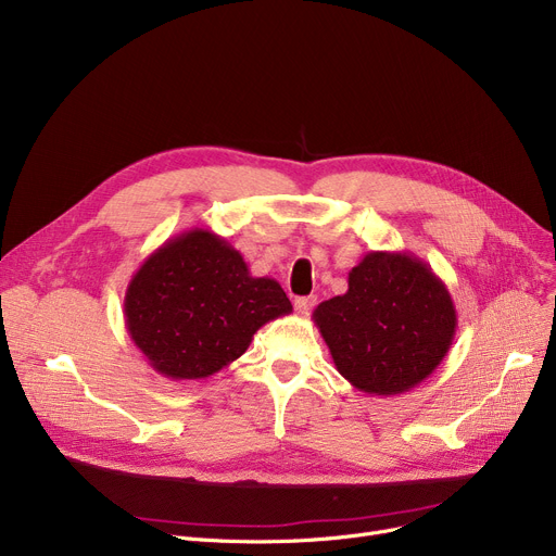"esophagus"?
<instances>
[{"mask_svg": "<svg viewBox=\"0 0 556 556\" xmlns=\"http://www.w3.org/2000/svg\"><path fill=\"white\" fill-rule=\"evenodd\" d=\"M315 306V298L311 295V298H295V308L300 311V313H306V311H311Z\"/></svg>", "mask_w": 556, "mask_h": 556, "instance_id": "esophagus-1", "label": "esophagus"}]
</instances>
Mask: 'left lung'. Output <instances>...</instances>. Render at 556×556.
<instances>
[{"label": "left lung", "instance_id": "8db88e82", "mask_svg": "<svg viewBox=\"0 0 556 556\" xmlns=\"http://www.w3.org/2000/svg\"><path fill=\"white\" fill-rule=\"evenodd\" d=\"M336 369L374 396L410 392L440 367L457 311L446 283L410 252H367L344 295L313 311Z\"/></svg>", "mask_w": 556, "mask_h": 556}]
</instances>
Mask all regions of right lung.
<instances>
[{"label":"right lung","instance_id":"add662e5","mask_svg":"<svg viewBox=\"0 0 556 556\" xmlns=\"http://www.w3.org/2000/svg\"><path fill=\"white\" fill-rule=\"evenodd\" d=\"M293 313L279 281L252 277L239 250L193 227L132 275L124 317L135 346L170 381H200L241 358L254 333Z\"/></svg>","mask_w":556,"mask_h":556}]
</instances>
